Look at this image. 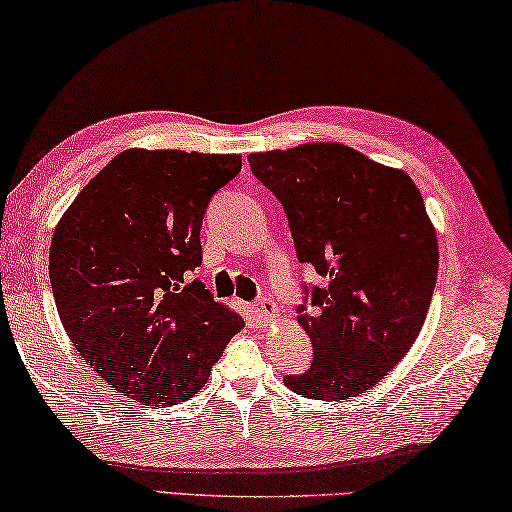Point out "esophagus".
I'll return each mask as SVG.
<instances>
[{"instance_id": "esophagus-1", "label": "esophagus", "mask_w": 512, "mask_h": 512, "mask_svg": "<svg viewBox=\"0 0 512 512\" xmlns=\"http://www.w3.org/2000/svg\"><path fill=\"white\" fill-rule=\"evenodd\" d=\"M251 313H254V317H258L261 322H270V320H274L276 313H279V311H276L274 301L265 297V299H258L256 304L251 306Z\"/></svg>"}]
</instances>
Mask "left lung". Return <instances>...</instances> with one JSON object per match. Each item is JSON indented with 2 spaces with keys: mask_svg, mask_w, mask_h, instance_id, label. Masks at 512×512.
I'll use <instances>...</instances> for the list:
<instances>
[{
  "mask_svg": "<svg viewBox=\"0 0 512 512\" xmlns=\"http://www.w3.org/2000/svg\"><path fill=\"white\" fill-rule=\"evenodd\" d=\"M254 177L281 201L297 258L324 276L297 308L313 345L286 385L311 399H349L408 354L438 279V238L406 172L338 142L251 154Z\"/></svg>",
  "mask_w": 512,
  "mask_h": 512,
  "instance_id": "8db88e82",
  "label": "left lung"
}]
</instances>
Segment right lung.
<instances>
[{
    "label": "right lung",
    "instance_id": "right-lung-1",
    "mask_svg": "<svg viewBox=\"0 0 512 512\" xmlns=\"http://www.w3.org/2000/svg\"><path fill=\"white\" fill-rule=\"evenodd\" d=\"M238 154L127 149L72 201L49 249L58 315L81 358L145 406L204 388L245 322L190 272L208 201Z\"/></svg>",
    "mask_w": 512,
    "mask_h": 512
}]
</instances>
